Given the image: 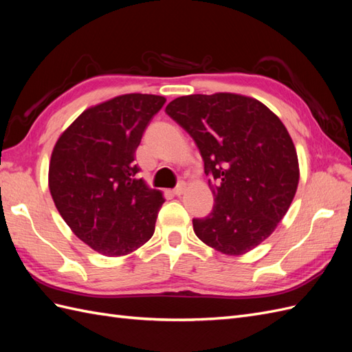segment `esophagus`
Returning <instances> with one entry per match:
<instances>
[{
    "instance_id": "1",
    "label": "esophagus",
    "mask_w": 352,
    "mask_h": 352,
    "mask_svg": "<svg viewBox=\"0 0 352 352\" xmlns=\"http://www.w3.org/2000/svg\"><path fill=\"white\" fill-rule=\"evenodd\" d=\"M185 184L184 182H180L175 189H173V194L176 195V197H180V195H182L184 192H185Z\"/></svg>"
}]
</instances>
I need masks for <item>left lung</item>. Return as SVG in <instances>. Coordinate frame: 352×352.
<instances>
[{
    "label": "left lung",
    "instance_id": "left-lung-1",
    "mask_svg": "<svg viewBox=\"0 0 352 352\" xmlns=\"http://www.w3.org/2000/svg\"><path fill=\"white\" fill-rule=\"evenodd\" d=\"M166 113L195 141L214 207L194 219L195 235L228 255L269 238L295 197L300 168L294 142L274 113L238 94L188 95Z\"/></svg>",
    "mask_w": 352,
    "mask_h": 352
}]
</instances>
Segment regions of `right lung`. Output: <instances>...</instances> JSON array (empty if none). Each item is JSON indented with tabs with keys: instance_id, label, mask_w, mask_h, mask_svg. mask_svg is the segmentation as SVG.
Here are the masks:
<instances>
[{
	"instance_id": "right-lung-1",
	"label": "right lung",
	"mask_w": 352,
	"mask_h": 352,
	"mask_svg": "<svg viewBox=\"0 0 352 352\" xmlns=\"http://www.w3.org/2000/svg\"><path fill=\"white\" fill-rule=\"evenodd\" d=\"M164 97L126 94L85 110L61 133L50 163V192L80 241L120 257L154 235L164 198L138 179L135 151Z\"/></svg>"
}]
</instances>
